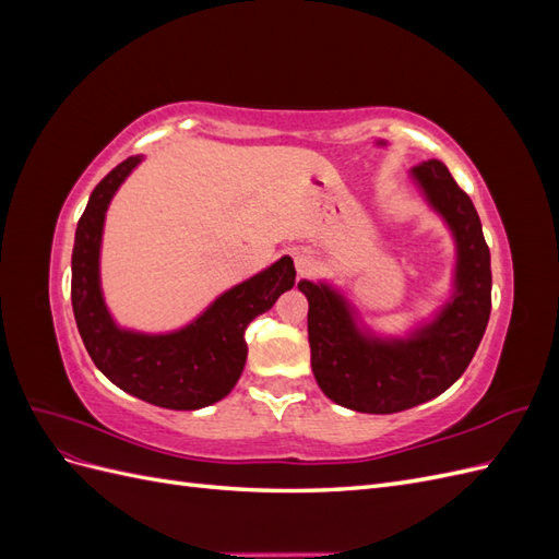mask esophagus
Returning <instances> with one entry per match:
<instances>
[{"instance_id":"obj_1","label":"esophagus","mask_w":559,"mask_h":559,"mask_svg":"<svg viewBox=\"0 0 559 559\" xmlns=\"http://www.w3.org/2000/svg\"><path fill=\"white\" fill-rule=\"evenodd\" d=\"M314 265H317V261L310 257V253H298V257H296V270H298V275L312 273Z\"/></svg>"}]
</instances>
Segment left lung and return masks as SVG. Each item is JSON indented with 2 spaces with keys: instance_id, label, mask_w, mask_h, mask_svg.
Masks as SVG:
<instances>
[{
  "instance_id": "left-lung-1",
  "label": "left lung",
  "mask_w": 559,
  "mask_h": 559,
  "mask_svg": "<svg viewBox=\"0 0 559 559\" xmlns=\"http://www.w3.org/2000/svg\"><path fill=\"white\" fill-rule=\"evenodd\" d=\"M413 177L456 240V292L445 310L408 341L366 337L341 294L308 280L312 373L331 401L357 413L389 415L425 403L460 380L476 354L492 310V267L480 216L441 160L417 165Z\"/></svg>"
}]
</instances>
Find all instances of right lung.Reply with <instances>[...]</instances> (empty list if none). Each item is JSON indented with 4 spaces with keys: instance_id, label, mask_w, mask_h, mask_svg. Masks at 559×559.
Returning a JSON list of instances; mask_svg holds the SVG:
<instances>
[{
    "instance_id": "right-lung-1",
    "label": "right lung",
    "mask_w": 559,
    "mask_h": 559,
    "mask_svg": "<svg viewBox=\"0 0 559 559\" xmlns=\"http://www.w3.org/2000/svg\"><path fill=\"white\" fill-rule=\"evenodd\" d=\"M142 158L130 156L95 186L83 210L72 251V308L93 364L123 392L170 411H198L222 401L247 361L245 331L289 292V257L218 296L193 324L167 335L118 329L99 289V242L105 212L118 186Z\"/></svg>"
}]
</instances>
